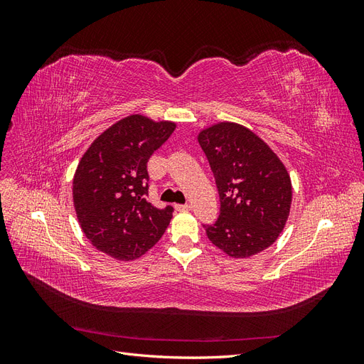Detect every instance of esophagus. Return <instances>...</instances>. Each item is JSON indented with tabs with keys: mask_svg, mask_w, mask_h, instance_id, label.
Here are the masks:
<instances>
[{
	"mask_svg": "<svg viewBox=\"0 0 364 364\" xmlns=\"http://www.w3.org/2000/svg\"><path fill=\"white\" fill-rule=\"evenodd\" d=\"M174 208L178 209V211H190L191 205H188V203H185V205H176Z\"/></svg>",
	"mask_w": 364,
	"mask_h": 364,
	"instance_id": "obj_1",
	"label": "esophagus"
}]
</instances>
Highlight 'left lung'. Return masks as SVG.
<instances>
[{
    "label": "left lung",
    "mask_w": 364,
    "mask_h": 364,
    "mask_svg": "<svg viewBox=\"0 0 364 364\" xmlns=\"http://www.w3.org/2000/svg\"><path fill=\"white\" fill-rule=\"evenodd\" d=\"M197 141L220 194V217L205 226L209 241L230 258L266 250L290 215L293 188L284 162L267 142L232 121L202 129Z\"/></svg>",
    "instance_id": "left-lung-1"
}]
</instances>
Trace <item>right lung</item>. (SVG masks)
Listing matches in <instances>:
<instances>
[{
	"mask_svg": "<svg viewBox=\"0 0 364 364\" xmlns=\"http://www.w3.org/2000/svg\"><path fill=\"white\" fill-rule=\"evenodd\" d=\"M174 129V121L132 114L102 132L83 153L73 178V202L97 250L134 261L164 235L173 208L147 202V161Z\"/></svg>",
	"mask_w": 364,
	"mask_h": 364,
	"instance_id": "right-lung-1",
	"label": "right lung"
}]
</instances>
